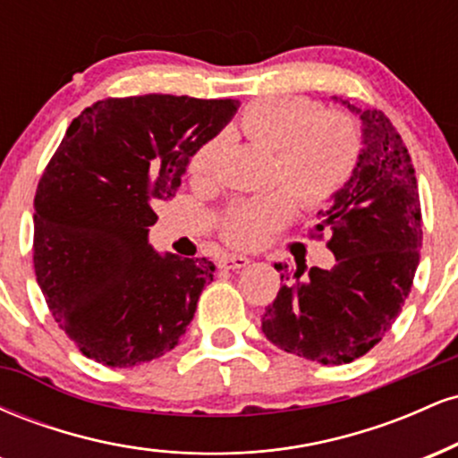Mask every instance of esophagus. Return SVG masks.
I'll use <instances>...</instances> for the list:
<instances>
[{
    "label": "esophagus",
    "mask_w": 458,
    "mask_h": 458,
    "mask_svg": "<svg viewBox=\"0 0 458 458\" xmlns=\"http://www.w3.org/2000/svg\"><path fill=\"white\" fill-rule=\"evenodd\" d=\"M250 259L247 256H241V254H228V256H222V260H219V265L224 267V269H243V267L250 265Z\"/></svg>",
    "instance_id": "obj_1"
}]
</instances>
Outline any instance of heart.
Segmentation results:
<instances>
[{"label":"heart","mask_w":458,"mask_h":458,"mask_svg":"<svg viewBox=\"0 0 458 458\" xmlns=\"http://www.w3.org/2000/svg\"><path fill=\"white\" fill-rule=\"evenodd\" d=\"M250 141L276 150V181L285 187L262 198L243 199L222 217V234L239 250H254L280 230L295 213V198L314 208L329 202L346 185L360 155V140L343 114L320 112L301 97L260 98L241 115ZM222 140L199 146L189 161L193 178L211 176Z\"/></svg>","instance_id":"b5f03b06"}]
</instances>
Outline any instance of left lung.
<instances>
[{
  "mask_svg": "<svg viewBox=\"0 0 458 458\" xmlns=\"http://www.w3.org/2000/svg\"><path fill=\"white\" fill-rule=\"evenodd\" d=\"M338 103V98L334 97ZM361 123V146L346 185L318 211L331 269L306 277L276 265L282 288L262 314L267 340L323 366L349 364L390 331L411 291L422 247V213L407 146L379 109L340 101Z\"/></svg>",
  "mask_w": 458,
  "mask_h": 458,
  "instance_id": "1",
  "label": "left lung"
}]
</instances>
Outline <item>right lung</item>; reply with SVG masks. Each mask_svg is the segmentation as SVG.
I'll use <instances>...</instances> for the list:
<instances>
[{"instance_id":"obj_1","label":"right lung","mask_w":458,"mask_h":458,"mask_svg":"<svg viewBox=\"0 0 458 458\" xmlns=\"http://www.w3.org/2000/svg\"><path fill=\"white\" fill-rule=\"evenodd\" d=\"M236 109L233 98H105L66 129L36 191L34 269L55 323L90 360L133 368L187 331L215 265L159 254L148 228Z\"/></svg>"}]
</instances>
